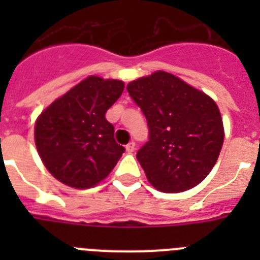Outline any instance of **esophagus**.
Segmentation results:
<instances>
[{
	"label": "esophagus",
	"instance_id": "obj_1",
	"mask_svg": "<svg viewBox=\"0 0 260 260\" xmlns=\"http://www.w3.org/2000/svg\"><path fill=\"white\" fill-rule=\"evenodd\" d=\"M134 150H135V143H134V142H130V143H128V144H126V151H127L128 153H133V152H134Z\"/></svg>",
	"mask_w": 260,
	"mask_h": 260
}]
</instances>
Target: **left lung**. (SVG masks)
Returning a JSON list of instances; mask_svg holds the SVG:
<instances>
[{"instance_id": "left-lung-1", "label": "left lung", "mask_w": 260, "mask_h": 260, "mask_svg": "<svg viewBox=\"0 0 260 260\" xmlns=\"http://www.w3.org/2000/svg\"><path fill=\"white\" fill-rule=\"evenodd\" d=\"M126 89L148 125V142L137 152L147 180L162 192H182L201 183L224 142L216 103L165 71L130 82Z\"/></svg>"}]
</instances>
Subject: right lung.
<instances>
[{"mask_svg": "<svg viewBox=\"0 0 260 260\" xmlns=\"http://www.w3.org/2000/svg\"><path fill=\"white\" fill-rule=\"evenodd\" d=\"M123 88L121 80L91 75L41 112L35 125L36 148L59 182L89 189L116 167L125 148L114 141L105 113Z\"/></svg>", "mask_w": 260, "mask_h": 260, "instance_id": "right-lung-1", "label": "right lung"}]
</instances>
